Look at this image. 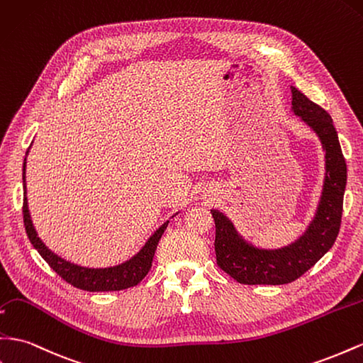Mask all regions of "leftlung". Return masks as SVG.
<instances>
[{
	"label": "left lung",
	"mask_w": 363,
	"mask_h": 363,
	"mask_svg": "<svg viewBox=\"0 0 363 363\" xmlns=\"http://www.w3.org/2000/svg\"><path fill=\"white\" fill-rule=\"evenodd\" d=\"M293 111L310 125L325 150V184L318 213L301 240L279 250H259L235 232L232 223L218 211L215 221V255L218 267L240 284L281 286L302 277L335 244L344 211L347 163L330 114L291 86Z\"/></svg>",
	"instance_id": "8db88e82"
}]
</instances>
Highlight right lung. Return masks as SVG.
I'll use <instances>...</instances> for the list:
<instances>
[{
	"instance_id": "obj_1",
	"label": "right lung",
	"mask_w": 363,
	"mask_h": 363,
	"mask_svg": "<svg viewBox=\"0 0 363 363\" xmlns=\"http://www.w3.org/2000/svg\"><path fill=\"white\" fill-rule=\"evenodd\" d=\"M24 201H23V215H24V228L27 232V237L33 244V247L39 252V255L45 259V262L50 266L57 275H60L64 281L72 284L73 287L86 290V291H119L134 287L139 284L152 266V258L157 244L162 238V235L168 226V223H164L163 226L155 232L152 237L145 244V247L135 255L134 258L126 261L121 266L108 267V269H86L76 266V264L68 262L57 257L52 250L45 247V244L39 240L36 235V230L30 220V213H28L27 208V197H26V160H24Z\"/></svg>"
}]
</instances>
